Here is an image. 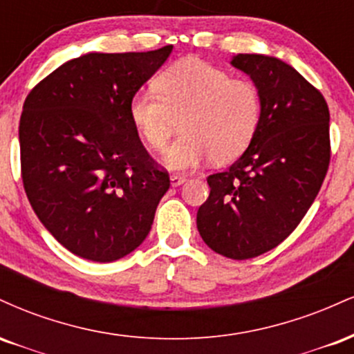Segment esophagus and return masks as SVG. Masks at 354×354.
I'll return each instance as SVG.
<instances>
[{
  "mask_svg": "<svg viewBox=\"0 0 354 354\" xmlns=\"http://www.w3.org/2000/svg\"><path fill=\"white\" fill-rule=\"evenodd\" d=\"M185 181H186V178L180 176V174H171V176H169V183H171L173 188H176V186H181Z\"/></svg>",
  "mask_w": 354,
  "mask_h": 354,
  "instance_id": "esophagus-1",
  "label": "esophagus"
}]
</instances>
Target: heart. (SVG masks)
Listing matches in <instances>:
<instances>
[{"label": "heart", "instance_id": "1", "mask_svg": "<svg viewBox=\"0 0 354 354\" xmlns=\"http://www.w3.org/2000/svg\"><path fill=\"white\" fill-rule=\"evenodd\" d=\"M156 91L129 100V120L151 149H163L181 120L183 136L169 146L163 163L191 169L208 158L225 165L246 151L263 116L258 88L196 58L171 64L156 78Z\"/></svg>", "mask_w": 354, "mask_h": 354}]
</instances>
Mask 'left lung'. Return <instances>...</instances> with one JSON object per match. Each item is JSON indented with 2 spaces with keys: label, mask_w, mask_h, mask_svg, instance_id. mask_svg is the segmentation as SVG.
I'll return each mask as SVG.
<instances>
[{
  "label": "left lung",
  "mask_w": 354,
  "mask_h": 354,
  "mask_svg": "<svg viewBox=\"0 0 354 354\" xmlns=\"http://www.w3.org/2000/svg\"><path fill=\"white\" fill-rule=\"evenodd\" d=\"M231 64L258 88L261 123L228 171L208 176L196 225L218 254L250 259L290 236L315 201L330 165V111L283 59L239 53Z\"/></svg>",
  "instance_id": "obj_1"
}]
</instances>
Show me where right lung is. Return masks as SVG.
Here are the masks:
<instances>
[{
  "label": "right lung",
  "instance_id": "obj_1",
  "mask_svg": "<svg viewBox=\"0 0 354 354\" xmlns=\"http://www.w3.org/2000/svg\"><path fill=\"white\" fill-rule=\"evenodd\" d=\"M173 46L86 53L36 84L19 120L21 173L36 216L80 258L111 263L151 230L169 176L141 145L129 100Z\"/></svg>",
  "mask_w": 354,
  "mask_h": 354
}]
</instances>
